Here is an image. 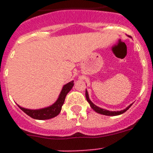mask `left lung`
Instances as JSON below:
<instances>
[{
  "instance_id": "1",
  "label": "left lung",
  "mask_w": 153,
  "mask_h": 153,
  "mask_svg": "<svg viewBox=\"0 0 153 153\" xmlns=\"http://www.w3.org/2000/svg\"><path fill=\"white\" fill-rule=\"evenodd\" d=\"M86 100H87V102H89V104H90L91 108H92L94 111L97 112V113H98V114H100L106 115V116H117V115H120V114H124V113H125L126 111H127V110L130 108L131 105H132V104L129 105L127 108H126V109H123V110H121V111H109V110H106V109H102V108H100V107H98L97 105H95L94 104L93 102L90 100L88 92H87L86 90Z\"/></svg>"
}]
</instances>
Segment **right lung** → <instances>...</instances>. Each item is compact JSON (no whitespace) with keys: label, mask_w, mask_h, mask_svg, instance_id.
I'll return each mask as SVG.
<instances>
[{"label":"right lung","mask_w":153,"mask_h":153,"mask_svg":"<svg viewBox=\"0 0 153 153\" xmlns=\"http://www.w3.org/2000/svg\"><path fill=\"white\" fill-rule=\"evenodd\" d=\"M74 86V81H71L67 83L63 86L62 91L60 92V94L58 98L57 101L53 105H50L46 108H43L40 109H28L20 107L18 105L22 111H24L25 114L28 115L29 117L37 120H48L55 117L59 114L61 109H62V105L64 103L66 96L69 91H71Z\"/></svg>","instance_id":"add662e5"}]
</instances>
